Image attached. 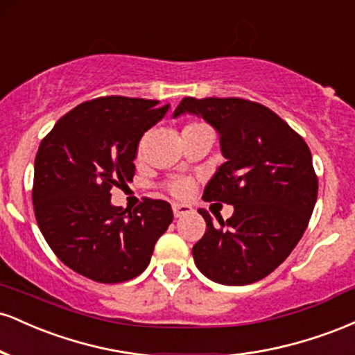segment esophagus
Wrapping results in <instances>:
<instances>
[{
  "label": "esophagus",
  "mask_w": 355,
  "mask_h": 355,
  "mask_svg": "<svg viewBox=\"0 0 355 355\" xmlns=\"http://www.w3.org/2000/svg\"><path fill=\"white\" fill-rule=\"evenodd\" d=\"M172 209H173L175 218H180V217H183V215H189L193 211V209H191L190 205H185V203H173Z\"/></svg>",
  "instance_id": "34e87169"
}]
</instances>
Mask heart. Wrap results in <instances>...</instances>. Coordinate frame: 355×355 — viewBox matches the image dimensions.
<instances>
[{
	"label": "heart",
	"mask_w": 355,
	"mask_h": 355,
	"mask_svg": "<svg viewBox=\"0 0 355 355\" xmlns=\"http://www.w3.org/2000/svg\"><path fill=\"white\" fill-rule=\"evenodd\" d=\"M202 130H209V128H207V125L203 123H189L185 128H183V135H185V133L202 132ZM141 148H144V144H140V152ZM170 189H172V191L177 195V197H187L191 190V180H189V178H178V180L172 182Z\"/></svg>",
	"instance_id": "obj_1"
}]
</instances>
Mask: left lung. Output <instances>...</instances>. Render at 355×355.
Segmentation results:
<instances>
[{
	"label": "left lung",
	"instance_id": "left-lung-1",
	"mask_svg": "<svg viewBox=\"0 0 355 355\" xmlns=\"http://www.w3.org/2000/svg\"><path fill=\"white\" fill-rule=\"evenodd\" d=\"M203 118L217 130L223 162L203 190L205 202L234 205L218 225L207 210L195 266L223 285L267 277L302 239L317 200V177L304 138L263 105L242 98H183L173 118Z\"/></svg>",
	"mask_w": 355,
	"mask_h": 355
}]
</instances>
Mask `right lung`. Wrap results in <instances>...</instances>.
Listing matches in <instances>:
<instances>
[{
  "label": "right lung",
  "instance_id": "1",
  "mask_svg": "<svg viewBox=\"0 0 355 355\" xmlns=\"http://www.w3.org/2000/svg\"><path fill=\"white\" fill-rule=\"evenodd\" d=\"M126 96L85 101L61 116L35 158L36 222L56 257L80 275L118 284L148 267L173 220L168 202L145 198L135 210L112 205L132 182L138 144L170 105Z\"/></svg>",
  "mask_w": 355,
  "mask_h": 355
}]
</instances>
